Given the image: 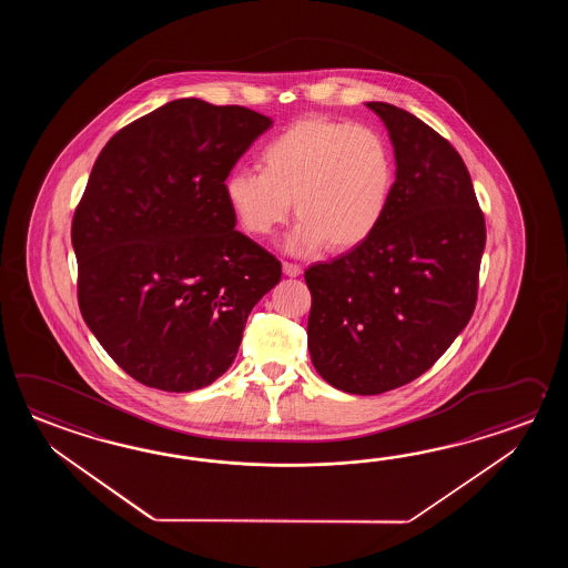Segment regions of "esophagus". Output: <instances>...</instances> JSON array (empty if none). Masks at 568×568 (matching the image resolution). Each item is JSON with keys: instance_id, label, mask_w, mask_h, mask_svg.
Segmentation results:
<instances>
[{"instance_id": "34e87169", "label": "esophagus", "mask_w": 568, "mask_h": 568, "mask_svg": "<svg viewBox=\"0 0 568 568\" xmlns=\"http://www.w3.org/2000/svg\"><path fill=\"white\" fill-rule=\"evenodd\" d=\"M282 272H284L288 278H296V276H301L302 267L296 266V264H290V262H284V264H282Z\"/></svg>"}]
</instances>
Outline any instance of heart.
Returning <instances> with one entry per match:
<instances>
[{"label":"heart","mask_w":568,"mask_h":568,"mask_svg":"<svg viewBox=\"0 0 568 568\" xmlns=\"http://www.w3.org/2000/svg\"><path fill=\"white\" fill-rule=\"evenodd\" d=\"M262 170L237 169L223 182L231 213L254 237H267L294 213L284 247L308 255L325 243L343 252L365 242L386 215L396 166L379 132L306 118L272 138Z\"/></svg>","instance_id":"1"}]
</instances>
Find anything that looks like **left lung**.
<instances>
[{"label":"left lung","mask_w":568,"mask_h":568,"mask_svg":"<svg viewBox=\"0 0 568 568\" xmlns=\"http://www.w3.org/2000/svg\"><path fill=\"white\" fill-rule=\"evenodd\" d=\"M386 125L396 182L377 230L304 272L314 369L359 396L406 386L459 337L477 302L485 219L459 152L404 109L365 103Z\"/></svg>","instance_id":"obj_1"}]
</instances>
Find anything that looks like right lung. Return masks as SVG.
Instances as JSON below:
<instances>
[{"label":"right lung","instance_id":"obj_1","mask_svg":"<svg viewBox=\"0 0 568 568\" xmlns=\"http://www.w3.org/2000/svg\"><path fill=\"white\" fill-rule=\"evenodd\" d=\"M274 121L176 99L109 140L74 211L79 308L140 384L193 392L225 374L245 321L282 276L247 235L223 182Z\"/></svg>","mask_w":568,"mask_h":568}]
</instances>
